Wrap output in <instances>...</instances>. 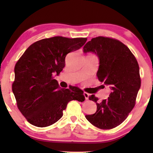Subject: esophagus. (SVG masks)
Returning a JSON list of instances; mask_svg holds the SVG:
<instances>
[{
	"label": "esophagus",
	"instance_id": "1",
	"mask_svg": "<svg viewBox=\"0 0 153 153\" xmlns=\"http://www.w3.org/2000/svg\"><path fill=\"white\" fill-rule=\"evenodd\" d=\"M83 95H84V97H85V98L86 100H88L89 96V93H87L86 92H84L83 93Z\"/></svg>",
	"mask_w": 153,
	"mask_h": 153
}]
</instances>
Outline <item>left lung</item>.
<instances>
[{
	"instance_id": "8db88e82",
	"label": "left lung",
	"mask_w": 153,
	"mask_h": 153,
	"mask_svg": "<svg viewBox=\"0 0 153 153\" xmlns=\"http://www.w3.org/2000/svg\"><path fill=\"white\" fill-rule=\"evenodd\" d=\"M83 49L85 54L97 55L98 79L111 89L108 98L100 102L94 95L89 97L96 102L97 108L95 114L85 115V118L98 128H114L124 121L135 105L141 87L137 61L128 47L112 38H93Z\"/></svg>"
}]
</instances>
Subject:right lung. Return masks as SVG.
I'll return each mask as SVG.
<instances>
[{"mask_svg": "<svg viewBox=\"0 0 153 153\" xmlns=\"http://www.w3.org/2000/svg\"><path fill=\"white\" fill-rule=\"evenodd\" d=\"M87 40L43 39L31 45L16 64L12 91L18 109L31 124L49 126L62 118L71 100H85L82 90L73 86L61 89L53 76L63 70L66 55L79 49Z\"/></svg>", "mask_w": 153, "mask_h": 153, "instance_id": "right-lung-1", "label": "right lung"}]
</instances>
